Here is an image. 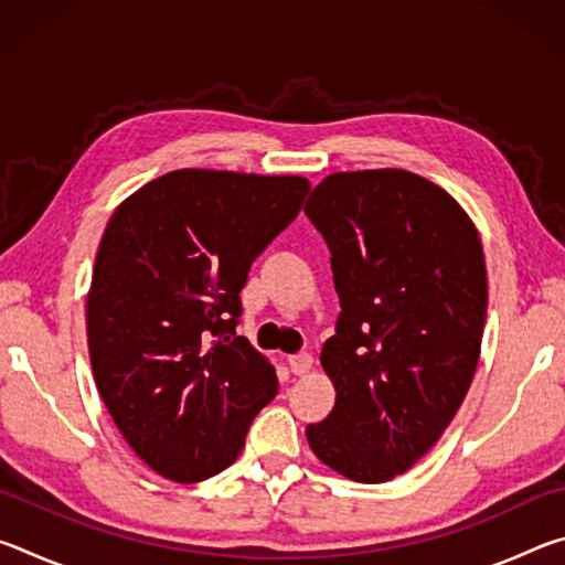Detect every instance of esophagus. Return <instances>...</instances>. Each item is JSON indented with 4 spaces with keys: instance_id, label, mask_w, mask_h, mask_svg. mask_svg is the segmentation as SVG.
Here are the masks:
<instances>
[{
    "instance_id": "esophagus-1",
    "label": "esophagus",
    "mask_w": 565,
    "mask_h": 565,
    "mask_svg": "<svg viewBox=\"0 0 565 565\" xmlns=\"http://www.w3.org/2000/svg\"><path fill=\"white\" fill-rule=\"evenodd\" d=\"M311 366H313V356H311V353L303 351V353H294V356H289V369L294 371L296 376L309 374Z\"/></svg>"
}]
</instances>
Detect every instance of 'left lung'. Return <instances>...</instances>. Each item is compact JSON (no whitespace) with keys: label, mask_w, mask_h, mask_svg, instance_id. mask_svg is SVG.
<instances>
[{"label":"left lung","mask_w":565,"mask_h":565,"mask_svg":"<svg viewBox=\"0 0 565 565\" xmlns=\"http://www.w3.org/2000/svg\"><path fill=\"white\" fill-rule=\"evenodd\" d=\"M303 212L341 303L321 349L337 404L306 438L333 471L384 483L441 438L473 381L489 303L481 238L454 196L404 169L339 171Z\"/></svg>","instance_id":"8db88e82"}]
</instances>
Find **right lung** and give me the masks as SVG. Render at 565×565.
Here are the masks:
<instances>
[{
  "mask_svg": "<svg viewBox=\"0 0 565 565\" xmlns=\"http://www.w3.org/2000/svg\"><path fill=\"white\" fill-rule=\"evenodd\" d=\"M301 177L179 169L109 218L87 299L89 359L114 424L177 483L232 466L276 371L236 337L248 269L309 194Z\"/></svg>",
  "mask_w": 565,
  "mask_h": 565,
  "instance_id": "right-lung-1",
  "label": "right lung"
}]
</instances>
